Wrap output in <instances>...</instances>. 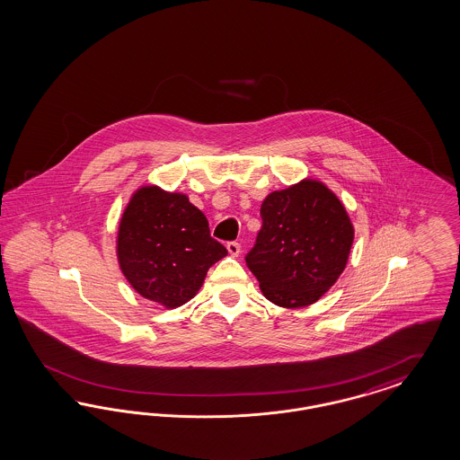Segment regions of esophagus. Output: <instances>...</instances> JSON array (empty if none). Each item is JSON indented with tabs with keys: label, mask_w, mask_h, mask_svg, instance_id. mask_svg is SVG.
I'll return each instance as SVG.
<instances>
[{
	"label": "esophagus",
	"mask_w": 460,
	"mask_h": 460,
	"mask_svg": "<svg viewBox=\"0 0 460 460\" xmlns=\"http://www.w3.org/2000/svg\"><path fill=\"white\" fill-rule=\"evenodd\" d=\"M227 252L231 256H238L239 252H241V244H239L238 241H229L227 243Z\"/></svg>",
	"instance_id": "1"
}]
</instances>
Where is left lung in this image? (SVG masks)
<instances>
[{
	"mask_svg": "<svg viewBox=\"0 0 460 460\" xmlns=\"http://www.w3.org/2000/svg\"><path fill=\"white\" fill-rule=\"evenodd\" d=\"M261 229L244 256L269 301L282 307L316 302L345 270L353 226L333 191L304 180L263 200Z\"/></svg>",
	"mask_w": 460,
	"mask_h": 460,
	"instance_id": "left-lung-1",
	"label": "left lung"
}]
</instances>
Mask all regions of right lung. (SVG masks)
I'll return each mask as SVG.
<instances>
[{
  "mask_svg": "<svg viewBox=\"0 0 460 460\" xmlns=\"http://www.w3.org/2000/svg\"><path fill=\"white\" fill-rule=\"evenodd\" d=\"M119 263L143 297L178 307L197 294L207 270L227 254L187 195L144 187L119 226Z\"/></svg>",
  "mask_w": 460,
  "mask_h": 460,
  "instance_id": "add662e5",
  "label": "right lung"
}]
</instances>
